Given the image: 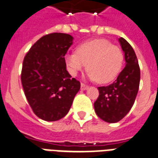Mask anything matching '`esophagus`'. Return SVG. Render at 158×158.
Instances as JSON below:
<instances>
[{"label":"esophagus","mask_w":158,"mask_h":158,"mask_svg":"<svg viewBox=\"0 0 158 158\" xmlns=\"http://www.w3.org/2000/svg\"><path fill=\"white\" fill-rule=\"evenodd\" d=\"M89 88V86L88 85H85L84 84H83V83H81V86H80V89L81 90H86Z\"/></svg>","instance_id":"esophagus-1"}]
</instances>
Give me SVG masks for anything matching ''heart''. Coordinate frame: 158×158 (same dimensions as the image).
<instances>
[{
  "label": "heart",
  "mask_w": 158,
  "mask_h": 158,
  "mask_svg": "<svg viewBox=\"0 0 158 158\" xmlns=\"http://www.w3.org/2000/svg\"><path fill=\"white\" fill-rule=\"evenodd\" d=\"M123 60L122 49L104 39L84 42L77 47L76 52L65 55L66 64L72 75H77L87 66L89 78L100 84L116 79L122 69Z\"/></svg>",
  "instance_id": "obj_1"
}]
</instances>
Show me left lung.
I'll use <instances>...</instances> for the list:
<instances>
[{
  "label": "left lung",
  "instance_id": "obj_1",
  "mask_svg": "<svg viewBox=\"0 0 158 158\" xmlns=\"http://www.w3.org/2000/svg\"><path fill=\"white\" fill-rule=\"evenodd\" d=\"M119 42L124 52L126 66L113 84L98 88L99 95L94 104L96 114L110 123L120 121L130 111L140 83V68L134 50L122 37Z\"/></svg>",
  "mask_w": 158,
  "mask_h": 158
}]
</instances>
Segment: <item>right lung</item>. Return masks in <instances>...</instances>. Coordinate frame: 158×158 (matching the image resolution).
Masks as SVG:
<instances>
[{
	"label": "right lung",
	"instance_id": "1",
	"mask_svg": "<svg viewBox=\"0 0 158 158\" xmlns=\"http://www.w3.org/2000/svg\"><path fill=\"white\" fill-rule=\"evenodd\" d=\"M73 37L64 33L42 36L23 60L21 84L34 114L44 121H57L70 109L80 82L66 70L65 54Z\"/></svg>",
	"mask_w": 158,
	"mask_h": 158
}]
</instances>
